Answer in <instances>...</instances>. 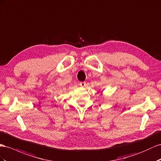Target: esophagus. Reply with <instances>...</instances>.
<instances>
[{
    "mask_svg": "<svg viewBox=\"0 0 161 161\" xmlns=\"http://www.w3.org/2000/svg\"><path fill=\"white\" fill-rule=\"evenodd\" d=\"M80 85L81 86H86V82H80Z\"/></svg>",
    "mask_w": 161,
    "mask_h": 161,
    "instance_id": "esophagus-1",
    "label": "esophagus"
}]
</instances>
